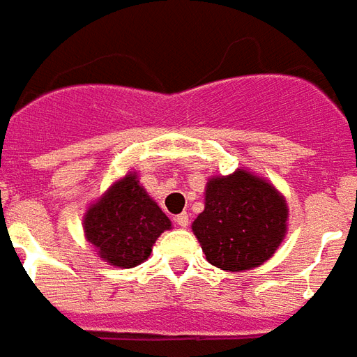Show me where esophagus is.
Listing matches in <instances>:
<instances>
[{
    "label": "esophagus",
    "mask_w": 357,
    "mask_h": 357,
    "mask_svg": "<svg viewBox=\"0 0 357 357\" xmlns=\"http://www.w3.org/2000/svg\"><path fill=\"white\" fill-rule=\"evenodd\" d=\"M174 222H176L179 227H187V225H189V214H187V212H181L179 216L174 218Z\"/></svg>",
    "instance_id": "esophagus-1"
}]
</instances>
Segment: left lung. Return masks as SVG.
Here are the masks:
<instances>
[{
	"label": "left lung",
	"instance_id": "left-lung-1",
	"mask_svg": "<svg viewBox=\"0 0 357 357\" xmlns=\"http://www.w3.org/2000/svg\"><path fill=\"white\" fill-rule=\"evenodd\" d=\"M287 204L273 185L239 170L212 178L193 231L212 266L241 271L271 258L287 231Z\"/></svg>",
	"mask_w": 357,
	"mask_h": 357
}]
</instances>
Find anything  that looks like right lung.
Returning <instances> with one entry per match:
<instances>
[{"instance_id": "add662e5", "label": "right lung", "mask_w": 357, "mask_h": 357, "mask_svg": "<svg viewBox=\"0 0 357 357\" xmlns=\"http://www.w3.org/2000/svg\"><path fill=\"white\" fill-rule=\"evenodd\" d=\"M170 225L132 174L110 187L84 218L89 243L99 248L102 260L118 268H133L147 260L158 235Z\"/></svg>"}]
</instances>
